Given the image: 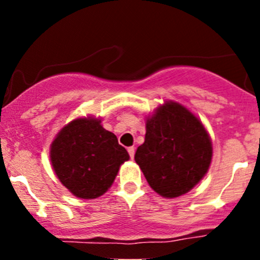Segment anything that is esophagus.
<instances>
[{
  "label": "esophagus",
  "mask_w": 260,
  "mask_h": 260,
  "mask_svg": "<svg viewBox=\"0 0 260 260\" xmlns=\"http://www.w3.org/2000/svg\"><path fill=\"white\" fill-rule=\"evenodd\" d=\"M135 151H136L135 147H128V153H129L131 158H133V157H135Z\"/></svg>",
  "instance_id": "34e87169"
}]
</instances>
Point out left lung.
<instances>
[{"label": "left lung", "mask_w": 260, "mask_h": 260, "mask_svg": "<svg viewBox=\"0 0 260 260\" xmlns=\"http://www.w3.org/2000/svg\"><path fill=\"white\" fill-rule=\"evenodd\" d=\"M212 147L203 123L185 107L164 104L146 123L135 159L147 182L164 198L188 192L210 166Z\"/></svg>", "instance_id": "1"}]
</instances>
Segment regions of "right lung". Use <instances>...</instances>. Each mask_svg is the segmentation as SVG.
I'll return each instance as SVG.
<instances>
[{"label": "right lung", "instance_id": "1", "mask_svg": "<svg viewBox=\"0 0 260 260\" xmlns=\"http://www.w3.org/2000/svg\"><path fill=\"white\" fill-rule=\"evenodd\" d=\"M51 164L60 182L80 199H95L113 183L127 149L93 118L65 125L51 145Z\"/></svg>", "mask_w": 260, "mask_h": 260}]
</instances>
